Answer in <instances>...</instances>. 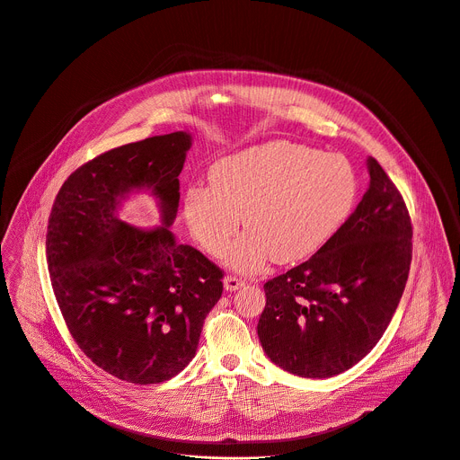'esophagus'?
I'll return each mask as SVG.
<instances>
[{
    "label": "esophagus",
    "mask_w": 460,
    "mask_h": 460,
    "mask_svg": "<svg viewBox=\"0 0 460 460\" xmlns=\"http://www.w3.org/2000/svg\"><path fill=\"white\" fill-rule=\"evenodd\" d=\"M243 286H245V280L240 279V277L227 275V277L224 279V288H226L227 291H236V289H240V288H243Z\"/></svg>",
    "instance_id": "esophagus-1"
}]
</instances>
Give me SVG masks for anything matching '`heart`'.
I'll use <instances>...</instances> for the list:
<instances>
[{
  "label": "heart",
  "mask_w": 460,
  "mask_h": 460,
  "mask_svg": "<svg viewBox=\"0 0 460 460\" xmlns=\"http://www.w3.org/2000/svg\"><path fill=\"white\" fill-rule=\"evenodd\" d=\"M211 185L185 192L187 226L208 255L231 249L229 266L261 271L273 257L294 264L315 255L349 220L358 178L352 164L336 154L275 141L220 159L208 172Z\"/></svg>",
  "instance_id": "heart-1"
}]
</instances>
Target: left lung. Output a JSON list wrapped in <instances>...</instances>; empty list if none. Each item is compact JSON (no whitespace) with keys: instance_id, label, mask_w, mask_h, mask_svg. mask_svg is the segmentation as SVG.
I'll use <instances>...</instances> for the list:
<instances>
[{"instance_id":"8db88e82","label":"left lung","mask_w":460,"mask_h":460,"mask_svg":"<svg viewBox=\"0 0 460 460\" xmlns=\"http://www.w3.org/2000/svg\"><path fill=\"white\" fill-rule=\"evenodd\" d=\"M340 233L306 262L264 284L259 340L268 358L301 378H330L363 359L384 336L409 275L412 227L380 163Z\"/></svg>"}]
</instances>
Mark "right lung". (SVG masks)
Masks as SVG:
<instances>
[{"mask_svg": "<svg viewBox=\"0 0 460 460\" xmlns=\"http://www.w3.org/2000/svg\"><path fill=\"white\" fill-rule=\"evenodd\" d=\"M190 145L174 132L108 150L64 181L51 208L46 253L64 321L82 352L128 384L181 372L224 291L222 270L169 229ZM132 190L158 199L159 228L118 218Z\"/></svg>", "mask_w": 460, "mask_h": 460, "instance_id": "1", "label": "right lung"}]
</instances>
